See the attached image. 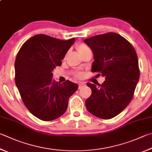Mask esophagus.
I'll return each instance as SVG.
<instances>
[{"instance_id": "34e87169", "label": "esophagus", "mask_w": 152, "mask_h": 152, "mask_svg": "<svg viewBox=\"0 0 152 152\" xmlns=\"http://www.w3.org/2000/svg\"><path fill=\"white\" fill-rule=\"evenodd\" d=\"M84 85H85V82H80V83H79L78 84L79 89H80V88H81L82 86H84Z\"/></svg>"}]
</instances>
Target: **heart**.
<instances>
[{"mask_svg":"<svg viewBox=\"0 0 152 152\" xmlns=\"http://www.w3.org/2000/svg\"><path fill=\"white\" fill-rule=\"evenodd\" d=\"M76 49L78 50V51L79 52V53L82 56H83L84 54L87 53L88 52L90 51V48L84 43H79L76 46ZM74 75H75V76L77 77V78H82L83 74H82V73L80 72H76L74 74Z\"/></svg>","mask_w":152,"mask_h":152,"instance_id":"b5f03b06","label":"heart"}]
</instances>
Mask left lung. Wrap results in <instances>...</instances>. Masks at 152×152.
Wrapping results in <instances>:
<instances>
[{
    "mask_svg": "<svg viewBox=\"0 0 152 152\" xmlns=\"http://www.w3.org/2000/svg\"><path fill=\"white\" fill-rule=\"evenodd\" d=\"M94 53L92 72L105 77L98 86L88 82L92 95L86 100L88 112L102 119L122 112L133 98L140 78L138 58L130 43L122 36L108 32L84 40Z\"/></svg>",
    "mask_w": 152,
    "mask_h": 152,
    "instance_id": "left-lung-1",
    "label": "left lung"
}]
</instances>
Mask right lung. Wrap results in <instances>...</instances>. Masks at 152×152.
Instances as JSON below:
<instances>
[{
	"mask_svg": "<svg viewBox=\"0 0 152 152\" xmlns=\"http://www.w3.org/2000/svg\"><path fill=\"white\" fill-rule=\"evenodd\" d=\"M74 40L37 34L26 41L16 55V85L27 109L41 120L51 121L64 114L69 98L78 89L70 81L60 84L52 78V72L61 66Z\"/></svg>",
	"mask_w": 152,
	"mask_h": 152,
	"instance_id": "right-lung-1",
	"label": "right lung"
}]
</instances>
